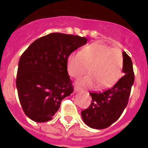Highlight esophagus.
Returning <instances> with one entry per match:
<instances>
[{"label": "esophagus", "instance_id": "1", "mask_svg": "<svg viewBox=\"0 0 148 148\" xmlns=\"http://www.w3.org/2000/svg\"><path fill=\"white\" fill-rule=\"evenodd\" d=\"M79 90H80V89H79L78 88H77V87H75V88H74V92L75 93L78 92Z\"/></svg>", "mask_w": 148, "mask_h": 148}]
</instances>
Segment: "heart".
<instances>
[{
	"label": "heart",
	"instance_id": "heart-1",
	"mask_svg": "<svg viewBox=\"0 0 148 148\" xmlns=\"http://www.w3.org/2000/svg\"><path fill=\"white\" fill-rule=\"evenodd\" d=\"M88 74L77 81L83 88H108L114 84L121 76L123 56L119 49L110 48L100 43H92L71 53L67 59V70L72 77H80L88 71Z\"/></svg>",
	"mask_w": 148,
	"mask_h": 148
}]
</instances>
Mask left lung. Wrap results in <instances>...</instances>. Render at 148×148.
<instances>
[{
    "label": "left lung",
    "instance_id": "left-lung-1",
    "mask_svg": "<svg viewBox=\"0 0 148 148\" xmlns=\"http://www.w3.org/2000/svg\"><path fill=\"white\" fill-rule=\"evenodd\" d=\"M124 76L112 88L103 92L90 93L92 102L81 111L84 123L94 129H104L117 121L127 105L131 87L134 82L131 58L123 52Z\"/></svg>",
    "mask_w": 148,
    "mask_h": 148
}]
</instances>
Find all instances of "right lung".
Returning <instances> with one entry per match:
<instances>
[{"label":"right lung","instance_id":"1","mask_svg":"<svg viewBox=\"0 0 148 148\" xmlns=\"http://www.w3.org/2000/svg\"><path fill=\"white\" fill-rule=\"evenodd\" d=\"M80 36L51 33L34 41L18 63L16 87L24 114L35 122H46L73 93L67 70L68 56L86 45Z\"/></svg>","mask_w":148,"mask_h":148}]
</instances>
